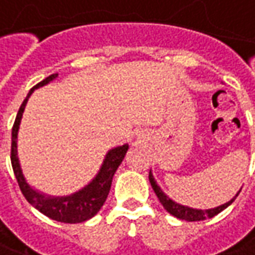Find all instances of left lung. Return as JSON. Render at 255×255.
<instances>
[{
    "instance_id": "obj_1",
    "label": "left lung",
    "mask_w": 255,
    "mask_h": 255,
    "mask_svg": "<svg viewBox=\"0 0 255 255\" xmlns=\"http://www.w3.org/2000/svg\"><path fill=\"white\" fill-rule=\"evenodd\" d=\"M149 183H151V186L154 189L155 195L158 196L161 205L163 206V209H165L169 215L175 216V217H178L180 220H186V222H200V220H205V219H212V217H215V216L219 215L220 212H223L226 207L230 206L233 202H234V199L239 196L240 190H242V189H240L229 202H226V203L220 205V206L212 207V209H195V207L185 206V205H180L178 202L172 200V199L163 192L162 189H161V186L156 183L152 171H149Z\"/></svg>"
}]
</instances>
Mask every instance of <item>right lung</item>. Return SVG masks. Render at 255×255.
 <instances>
[{"label":"right lung","mask_w":255,"mask_h":255,"mask_svg":"<svg viewBox=\"0 0 255 255\" xmlns=\"http://www.w3.org/2000/svg\"><path fill=\"white\" fill-rule=\"evenodd\" d=\"M57 77V75H50L45 80H42L35 87H32L28 96L22 101L16 119L13 123L12 127V145H11V163H12L13 173L15 178L18 180V185L21 188V192L23 193L25 199L31 203L32 206L36 210H39L40 213L48 216L49 219L62 222V223H82L89 219H92L93 216L97 215V212L100 210L101 206L104 205L106 199L109 196V192L111 188V182L113 176L120 166V163L123 162L124 156L128 151V144L114 146L107 151V154L103 159L100 169L94 175L87 185H84L83 188L76 190L70 195L66 196H52L48 193L40 192L39 189L32 186L31 183L26 180L23 175L21 162H19V156H18V132H19V126H21V120L22 114L26 107V103L32 96V93L36 89L46 86L50 82H53Z\"/></svg>","instance_id":"right-lung-1"}]
</instances>
